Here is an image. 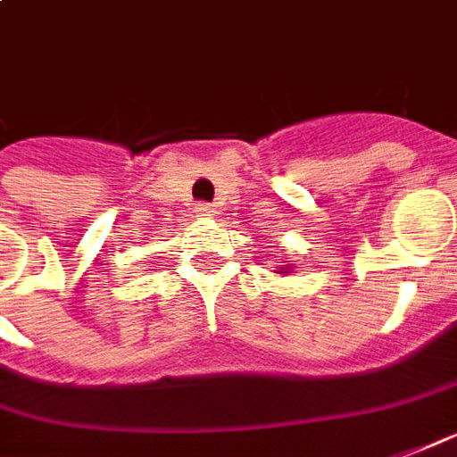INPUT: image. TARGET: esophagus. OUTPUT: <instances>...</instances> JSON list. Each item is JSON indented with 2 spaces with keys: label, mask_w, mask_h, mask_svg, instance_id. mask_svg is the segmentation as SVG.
Instances as JSON below:
<instances>
[{
  "label": "esophagus",
  "mask_w": 457,
  "mask_h": 457,
  "mask_svg": "<svg viewBox=\"0 0 457 457\" xmlns=\"http://www.w3.org/2000/svg\"><path fill=\"white\" fill-rule=\"evenodd\" d=\"M196 212H199V216H214V204L202 202V204H196Z\"/></svg>",
  "instance_id": "1"
}]
</instances>
